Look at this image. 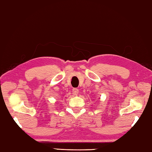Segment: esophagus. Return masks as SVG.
I'll return each mask as SVG.
<instances>
[{
  "mask_svg": "<svg viewBox=\"0 0 152 152\" xmlns=\"http://www.w3.org/2000/svg\"><path fill=\"white\" fill-rule=\"evenodd\" d=\"M78 94H79L78 89H76V88L73 89V95H77Z\"/></svg>",
  "mask_w": 152,
  "mask_h": 152,
  "instance_id": "1",
  "label": "esophagus"
}]
</instances>
